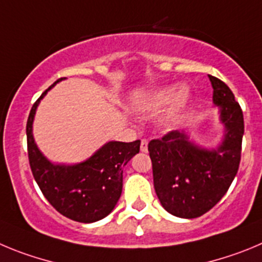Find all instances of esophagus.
I'll list each match as a JSON object with an SVG mask.
<instances>
[{
    "label": "esophagus",
    "mask_w": 262,
    "mask_h": 262,
    "mask_svg": "<svg viewBox=\"0 0 262 262\" xmlns=\"http://www.w3.org/2000/svg\"><path fill=\"white\" fill-rule=\"evenodd\" d=\"M141 151H143V152L147 151V140L141 141Z\"/></svg>",
    "instance_id": "esophagus-1"
}]
</instances>
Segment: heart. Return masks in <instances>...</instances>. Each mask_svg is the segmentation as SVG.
<instances>
[{
    "instance_id": "b5f03b06",
    "label": "heart",
    "mask_w": 262,
    "mask_h": 262,
    "mask_svg": "<svg viewBox=\"0 0 262 262\" xmlns=\"http://www.w3.org/2000/svg\"><path fill=\"white\" fill-rule=\"evenodd\" d=\"M173 98L176 99L175 101L173 100ZM189 100L190 95L187 89H181L179 91L178 86H167L150 94L145 100L137 104L136 110L145 115H157L172 102L171 107L164 115L163 122L166 125H173L183 116Z\"/></svg>"
}]
</instances>
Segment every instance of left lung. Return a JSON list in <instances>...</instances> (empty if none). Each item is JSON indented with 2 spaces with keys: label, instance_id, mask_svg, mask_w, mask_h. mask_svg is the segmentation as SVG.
<instances>
[{
  "label": "left lung",
  "instance_id": "1",
  "mask_svg": "<svg viewBox=\"0 0 262 262\" xmlns=\"http://www.w3.org/2000/svg\"><path fill=\"white\" fill-rule=\"evenodd\" d=\"M225 137L216 148L194 145L184 132L172 130L148 142L154 188L162 206L180 218H197L215 206L239 169L244 120L230 87L209 75Z\"/></svg>",
  "mask_w": 262,
  "mask_h": 262
}]
</instances>
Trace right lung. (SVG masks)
<instances>
[{
    "instance_id": "obj_1",
    "label": "right lung",
    "mask_w": 262,
    "mask_h": 262,
    "mask_svg": "<svg viewBox=\"0 0 262 262\" xmlns=\"http://www.w3.org/2000/svg\"><path fill=\"white\" fill-rule=\"evenodd\" d=\"M61 79L49 86L32 105L26 126L28 160L40 190L58 213L77 222L93 223L116 206L122 190V169L140 152L141 141H111L93 157L73 166L51 163L35 143L32 122L40 100Z\"/></svg>"
}]
</instances>
